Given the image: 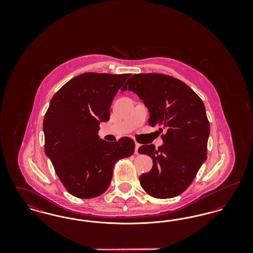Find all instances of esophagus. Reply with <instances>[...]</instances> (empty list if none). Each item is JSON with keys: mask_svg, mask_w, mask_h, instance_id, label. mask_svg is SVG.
I'll list each match as a JSON object with an SVG mask.
<instances>
[{"mask_svg": "<svg viewBox=\"0 0 253 253\" xmlns=\"http://www.w3.org/2000/svg\"><path fill=\"white\" fill-rule=\"evenodd\" d=\"M139 147H140V145L138 144V143H135V148H134V154H135V155H138V149H139Z\"/></svg>", "mask_w": 253, "mask_h": 253, "instance_id": "obj_1", "label": "esophagus"}]
</instances>
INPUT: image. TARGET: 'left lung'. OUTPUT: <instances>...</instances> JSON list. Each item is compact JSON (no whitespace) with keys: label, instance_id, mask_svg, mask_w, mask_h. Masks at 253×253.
I'll use <instances>...</instances> for the list:
<instances>
[{"label":"left lung","instance_id":"left-lung-1","mask_svg":"<svg viewBox=\"0 0 253 253\" xmlns=\"http://www.w3.org/2000/svg\"><path fill=\"white\" fill-rule=\"evenodd\" d=\"M132 91L150 112L148 123L159 126L163 145H142L139 154L153 159V168L139 176L146 193L156 198L179 195L192 184L207 159L210 123L202 99L179 80L157 73L134 74L121 91Z\"/></svg>","mask_w":253,"mask_h":253}]
</instances>
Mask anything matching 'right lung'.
Segmentation results:
<instances>
[{"instance_id":"obj_1","label":"right lung","mask_w":253,"mask_h":253,"mask_svg":"<svg viewBox=\"0 0 253 253\" xmlns=\"http://www.w3.org/2000/svg\"><path fill=\"white\" fill-rule=\"evenodd\" d=\"M130 74L84 73L53 96L43 120L44 152L67 192L82 199L108 189L118 160L134 152L132 138L100 139L99 123L108 121L115 96Z\"/></svg>"}]
</instances>
